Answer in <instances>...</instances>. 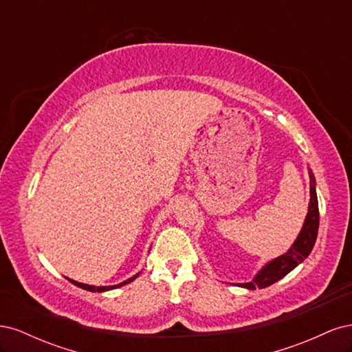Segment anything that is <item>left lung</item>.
<instances>
[{"label":"left lung","instance_id":"8db88e82","mask_svg":"<svg viewBox=\"0 0 352 352\" xmlns=\"http://www.w3.org/2000/svg\"><path fill=\"white\" fill-rule=\"evenodd\" d=\"M310 177H311V186H310V206H308V214L305 217L301 233L298 235L291 250L276 260L270 261L265 267H263V270L255 276L252 282L241 283L239 286L248 287V289H257V287L263 289L265 286H270L274 282L280 280L283 276H286L291 270H294L296 265L302 263L304 258L308 257V254L311 252L317 238V232H318V202H317V194H316V186H314L316 185L314 177L311 173H310Z\"/></svg>","mask_w":352,"mask_h":352}]
</instances>
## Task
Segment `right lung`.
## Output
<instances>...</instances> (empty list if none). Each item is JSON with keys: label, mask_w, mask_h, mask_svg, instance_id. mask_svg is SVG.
Wrapping results in <instances>:
<instances>
[{"label": "right lung", "mask_w": 352, "mask_h": 352, "mask_svg": "<svg viewBox=\"0 0 352 352\" xmlns=\"http://www.w3.org/2000/svg\"><path fill=\"white\" fill-rule=\"evenodd\" d=\"M138 276H140V273L135 274L133 278H131V279L124 280L123 283L114 285V286H92V285H85V283H79V282H76V280H72V279H69V282H72L73 285H76V286L82 287V289H87V291H91V292H104V291H109V289H116V287H119V286H123V285H126V283H129V282H132L133 279H136Z\"/></svg>", "instance_id": "1"}]
</instances>
